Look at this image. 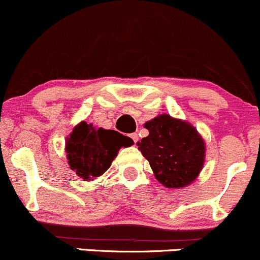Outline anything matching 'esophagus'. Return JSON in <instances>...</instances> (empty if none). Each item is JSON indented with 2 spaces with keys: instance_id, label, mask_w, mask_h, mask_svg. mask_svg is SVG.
Here are the masks:
<instances>
[{
  "instance_id": "1",
  "label": "esophagus",
  "mask_w": 260,
  "mask_h": 260,
  "mask_svg": "<svg viewBox=\"0 0 260 260\" xmlns=\"http://www.w3.org/2000/svg\"><path fill=\"white\" fill-rule=\"evenodd\" d=\"M130 139L133 140V141L136 144V142H138V140H139V135H138V134H136V133L130 134Z\"/></svg>"
}]
</instances>
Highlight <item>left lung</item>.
<instances>
[{
    "label": "left lung",
    "mask_w": 260,
    "mask_h": 260,
    "mask_svg": "<svg viewBox=\"0 0 260 260\" xmlns=\"http://www.w3.org/2000/svg\"><path fill=\"white\" fill-rule=\"evenodd\" d=\"M148 136L138 142L156 179L166 188L191 184L205 161V144L189 122L161 114L147 121Z\"/></svg>",
    "instance_id": "obj_1"
}]
</instances>
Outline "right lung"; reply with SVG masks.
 <instances>
[{
	"label": "right lung",
	"mask_w": 260,
	"mask_h": 260,
	"mask_svg": "<svg viewBox=\"0 0 260 260\" xmlns=\"http://www.w3.org/2000/svg\"><path fill=\"white\" fill-rule=\"evenodd\" d=\"M133 144V140L118 131L95 129L81 121L67 138L65 151L70 168L83 180H93L110 167L120 147Z\"/></svg>",
	"instance_id": "right-lung-1"
}]
</instances>
